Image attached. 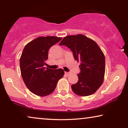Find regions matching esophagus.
Here are the masks:
<instances>
[{"mask_svg": "<svg viewBox=\"0 0 128 128\" xmlns=\"http://www.w3.org/2000/svg\"><path fill=\"white\" fill-rule=\"evenodd\" d=\"M64 74H65V75H66V76H68L70 74V73H68V72H65V73H64Z\"/></svg>", "mask_w": 128, "mask_h": 128, "instance_id": "obj_1", "label": "esophagus"}]
</instances>
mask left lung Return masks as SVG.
Segmentation results:
<instances>
[{
	"instance_id": "8db88e82",
	"label": "left lung",
	"mask_w": 128,
	"mask_h": 128,
	"mask_svg": "<svg viewBox=\"0 0 128 128\" xmlns=\"http://www.w3.org/2000/svg\"><path fill=\"white\" fill-rule=\"evenodd\" d=\"M60 45L66 46L80 62L78 82L72 86L74 93L86 96L95 93L102 86L105 73V57L97 43L84 35H70L63 38Z\"/></svg>"
}]
</instances>
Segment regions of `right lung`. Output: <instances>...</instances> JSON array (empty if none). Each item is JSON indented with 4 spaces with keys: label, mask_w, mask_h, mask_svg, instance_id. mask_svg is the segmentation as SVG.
<instances>
[{
    "label": "right lung",
    "mask_w": 128,
    "mask_h": 128,
    "mask_svg": "<svg viewBox=\"0 0 128 128\" xmlns=\"http://www.w3.org/2000/svg\"><path fill=\"white\" fill-rule=\"evenodd\" d=\"M61 39L55 36L38 37L24 47L20 60L21 76L26 86L35 95H50L59 80L64 76L62 68L53 70L44 67L49 49Z\"/></svg>",
    "instance_id": "add662e5"
}]
</instances>
